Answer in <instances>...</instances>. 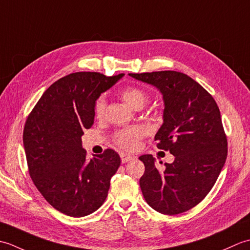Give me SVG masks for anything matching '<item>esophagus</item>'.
Instances as JSON below:
<instances>
[{"mask_svg":"<svg viewBox=\"0 0 250 250\" xmlns=\"http://www.w3.org/2000/svg\"><path fill=\"white\" fill-rule=\"evenodd\" d=\"M120 158H121V162L122 163H126L131 161L133 157L130 156V155H126V153H120Z\"/></svg>","mask_w":250,"mask_h":250,"instance_id":"esophagus-1","label":"esophagus"}]
</instances>
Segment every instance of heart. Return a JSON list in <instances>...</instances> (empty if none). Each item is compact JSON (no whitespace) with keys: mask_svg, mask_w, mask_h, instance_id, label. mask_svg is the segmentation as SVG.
<instances>
[{"mask_svg":"<svg viewBox=\"0 0 250 250\" xmlns=\"http://www.w3.org/2000/svg\"><path fill=\"white\" fill-rule=\"evenodd\" d=\"M121 98L131 107L140 109L148 101V95L142 89L128 87L121 91ZM106 101L104 97H100L94 106V113L97 118H102L105 114ZM145 131L141 126H131L119 131L115 136V141L121 148L126 150H134L140 145V140L144 136Z\"/></svg>","mask_w":250,"mask_h":250,"instance_id":"1","label":"heart"}]
</instances>
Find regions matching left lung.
<instances>
[{
	"mask_svg": "<svg viewBox=\"0 0 250 250\" xmlns=\"http://www.w3.org/2000/svg\"><path fill=\"white\" fill-rule=\"evenodd\" d=\"M156 87L162 94L163 124L155 136L159 149L175 157L163 172L156 159L143 155L140 179L150 207L164 215L182 214L203 200L213 188L228 155L227 137L214 98L186 74L175 71L129 74Z\"/></svg>",
	"mask_w": 250,
	"mask_h": 250,
	"instance_id": "8db88e82",
	"label": "left lung"
}]
</instances>
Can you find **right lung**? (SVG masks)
<instances>
[{
  "label": "right lung",
  "instance_id": "1",
  "mask_svg": "<svg viewBox=\"0 0 250 250\" xmlns=\"http://www.w3.org/2000/svg\"><path fill=\"white\" fill-rule=\"evenodd\" d=\"M124 75L78 72L62 77L43 93L25 121L23 147L30 176L46 201L67 216L97 210L120 166L113 149L87 161L82 135L93 125L95 101Z\"/></svg>",
  "mask_w": 250,
  "mask_h": 250
}]
</instances>
